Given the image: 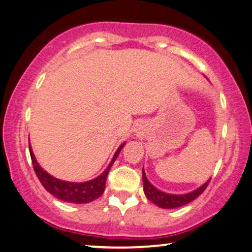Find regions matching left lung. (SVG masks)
Returning <instances> with one entry per match:
<instances>
[{
  "label": "left lung",
  "mask_w": 252,
  "mask_h": 252,
  "mask_svg": "<svg viewBox=\"0 0 252 252\" xmlns=\"http://www.w3.org/2000/svg\"><path fill=\"white\" fill-rule=\"evenodd\" d=\"M142 172H143V185H144L143 189H144L145 196L148 197L150 201L154 202L155 205H157L158 207H160V208H165V209L178 208V207L185 206L187 205V203H189L190 201H193V200L196 199L197 196L201 195L203 190H205L207 189V186H208L209 181H211V179H209L207 183L203 184L201 187H199L197 189L193 190V192L178 195V194H167L157 189L154 185L148 180V178H146L144 167H143Z\"/></svg>",
  "instance_id": "left-lung-1"
}]
</instances>
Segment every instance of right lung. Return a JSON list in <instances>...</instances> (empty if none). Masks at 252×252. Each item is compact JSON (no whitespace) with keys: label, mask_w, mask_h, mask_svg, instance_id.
<instances>
[{"label":"right lung","mask_w":252,"mask_h":252,"mask_svg":"<svg viewBox=\"0 0 252 252\" xmlns=\"http://www.w3.org/2000/svg\"><path fill=\"white\" fill-rule=\"evenodd\" d=\"M124 144H126V143H124ZM124 144L120 145V148L117 149L113 159H111L110 164L108 165V167L100 174V176L95 178L93 180L85 181V183H69V181H63L57 179L55 177L50 176V174L47 173L46 171H44L43 168L39 166V164L37 163L30 143H29V150H30L31 161H32L33 170L36 172V176L38 177V179H39L41 185H43L44 189H45L47 192L52 194L53 196L58 197V199L66 202L88 203L94 201L95 199H97L98 196H101L103 194L104 189H106V180L108 173H109L110 167L113 166L114 161L116 160L117 156H119Z\"/></svg>","instance_id":"obj_1"}]
</instances>
